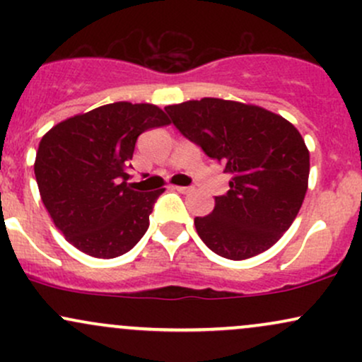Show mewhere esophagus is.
I'll use <instances>...</instances> for the list:
<instances>
[{
    "mask_svg": "<svg viewBox=\"0 0 362 362\" xmlns=\"http://www.w3.org/2000/svg\"><path fill=\"white\" fill-rule=\"evenodd\" d=\"M172 189H175L177 192H180V194H187V192H190V187H184V185H172Z\"/></svg>",
    "mask_w": 362,
    "mask_h": 362,
    "instance_id": "34e87169",
    "label": "esophagus"
}]
</instances>
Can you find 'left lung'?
I'll return each instance as SVG.
<instances>
[{"label": "left lung", "instance_id": "1", "mask_svg": "<svg viewBox=\"0 0 362 362\" xmlns=\"http://www.w3.org/2000/svg\"><path fill=\"white\" fill-rule=\"evenodd\" d=\"M187 139L231 175L213 213L195 218L214 253L245 260L269 250L296 219L308 190L310 151L296 127L250 103L201 98L165 107Z\"/></svg>", "mask_w": 362, "mask_h": 362}]
</instances>
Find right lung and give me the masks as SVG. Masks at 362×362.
<instances>
[{"label":"right lung","mask_w":362,"mask_h":362,"mask_svg":"<svg viewBox=\"0 0 362 362\" xmlns=\"http://www.w3.org/2000/svg\"><path fill=\"white\" fill-rule=\"evenodd\" d=\"M170 124L151 103L115 102L73 115L44 134L34 172L40 199L57 230L78 250L114 259L149 226L158 195L127 184L139 134Z\"/></svg>","instance_id":"obj_1"}]
</instances>
